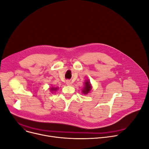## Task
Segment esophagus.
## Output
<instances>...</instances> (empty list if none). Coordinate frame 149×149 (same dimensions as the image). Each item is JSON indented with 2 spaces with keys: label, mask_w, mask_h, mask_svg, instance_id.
<instances>
[{
  "label": "esophagus",
  "mask_w": 149,
  "mask_h": 149,
  "mask_svg": "<svg viewBox=\"0 0 149 149\" xmlns=\"http://www.w3.org/2000/svg\"><path fill=\"white\" fill-rule=\"evenodd\" d=\"M66 84L67 85H72V82L70 81H67L66 82Z\"/></svg>",
  "instance_id": "34e87169"
}]
</instances>
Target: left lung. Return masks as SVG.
<instances>
[{"label":"left lung","instance_id":"8db88e82","mask_svg":"<svg viewBox=\"0 0 149 149\" xmlns=\"http://www.w3.org/2000/svg\"><path fill=\"white\" fill-rule=\"evenodd\" d=\"M91 89V86L90 82L89 81H86V82H85V86L84 87V89L82 91V92L84 94H87L89 92Z\"/></svg>","mask_w":149,"mask_h":149}]
</instances>
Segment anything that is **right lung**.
<instances>
[{
	"label": "right lung",
	"mask_w": 149,
	"mask_h": 149,
	"mask_svg": "<svg viewBox=\"0 0 149 149\" xmlns=\"http://www.w3.org/2000/svg\"><path fill=\"white\" fill-rule=\"evenodd\" d=\"M56 89H57L56 88H52L51 89V90H52V91H54V90H55V91H56Z\"/></svg>",
	"instance_id": "add662e5"
}]
</instances>
